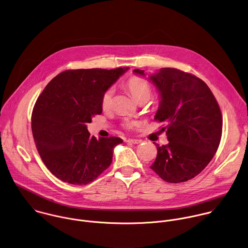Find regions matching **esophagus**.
Returning a JSON list of instances; mask_svg holds the SVG:
<instances>
[{"label": "esophagus", "instance_id": "esophagus-1", "mask_svg": "<svg viewBox=\"0 0 248 248\" xmlns=\"http://www.w3.org/2000/svg\"><path fill=\"white\" fill-rule=\"evenodd\" d=\"M126 142L127 143H131V144H140L142 141L141 140H137V139H127Z\"/></svg>", "mask_w": 248, "mask_h": 248}]
</instances>
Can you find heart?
I'll return each mask as SVG.
<instances>
[{
  "label": "heart",
  "mask_w": 248,
  "mask_h": 248,
  "mask_svg": "<svg viewBox=\"0 0 248 248\" xmlns=\"http://www.w3.org/2000/svg\"><path fill=\"white\" fill-rule=\"evenodd\" d=\"M125 88L128 90V92L131 94L133 99L136 101L145 99L148 100L151 95V87L149 82L140 78V77H132L125 82ZM114 91L112 88L107 89L104 91V93L101 96V107L105 110L110 108L112 104ZM137 124V122L135 121H125L124 125L126 128H132L134 125Z\"/></svg>",
  "instance_id": "obj_1"
}]
</instances>
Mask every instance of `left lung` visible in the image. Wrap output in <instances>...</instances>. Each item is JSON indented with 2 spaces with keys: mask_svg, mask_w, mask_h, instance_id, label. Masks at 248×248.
<instances>
[{
  "mask_svg": "<svg viewBox=\"0 0 248 248\" xmlns=\"http://www.w3.org/2000/svg\"><path fill=\"white\" fill-rule=\"evenodd\" d=\"M134 73L145 76L143 70ZM161 101L154 120L164 123L169 144L157 146L150 169L169 183L188 181L199 174L218 149L222 133L219 105L198 77L174 68H162L149 77Z\"/></svg>",
  "mask_w": 248,
  "mask_h": 248,
  "instance_id": "1",
  "label": "left lung"
}]
</instances>
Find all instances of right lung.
Segmentation results:
<instances>
[{
  "label": "right lung",
  "instance_id": "1",
  "mask_svg": "<svg viewBox=\"0 0 248 248\" xmlns=\"http://www.w3.org/2000/svg\"><path fill=\"white\" fill-rule=\"evenodd\" d=\"M128 68L67 70L53 78L36 100L31 130L50 172L73 185L94 181L112 163L118 137H91L86 124L102 112L101 96Z\"/></svg>",
  "mask_w": 248,
  "mask_h": 248
}]
</instances>
